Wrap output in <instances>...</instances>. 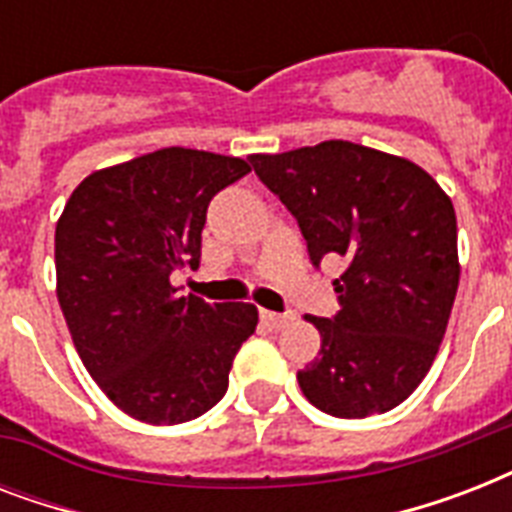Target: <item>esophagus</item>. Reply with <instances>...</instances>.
Listing matches in <instances>:
<instances>
[{
    "mask_svg": "<svg viewBox=\"0 0 512 512\" xmlns=\"http://www.w3.org/2000/svg\"><path fill=\"white\" fill-rule=\"evenodd\" d=\"M289 316H284V313H273V311H260V321H263L265 327L268 329H281L284 324H287Z\"/></svg>",
    "mask_w": 512,
    "mask_h": 512,
    "instance_id": "obj_1",
    "label": "esophagus"
}]
</instances>
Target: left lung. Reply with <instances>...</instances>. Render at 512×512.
Listing matches in <instances>:
<instances>
[{"label": "left lung", "instance_id": "obj_1", "mask_svg": "<svg viewBox=\"0 0 512 512\" xmlns=\"http://www.w3.org/2000/svg\"><path fill=\"white\" fill-rule=\"evenodd\" d=\"M249 162L295 215L316 268L345 257L340 311L308 319L321 350L297 372L305 398L345 420L390 412L428 374L449 324L460 284L452 199L409 159L348 140Z\"/></svg>", "mask_w": 512, "mask_h": 512}]
</instances>
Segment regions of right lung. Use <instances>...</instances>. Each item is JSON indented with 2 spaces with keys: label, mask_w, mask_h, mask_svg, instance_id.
<instances>
[{
  "label": "right lung",
  "mask_w": 512,
  "mask_h": 512,
  "mask_svg": "<svg viewBox=\"0 0 512 512\" xmlns=\"http://www.w3.org/2000/svg\"><path fill=\"white\" fill-rule=\"evenodd\" d=\"M247 172L236 156L162 148L84 177L60 215V311L92 380L135 420L209 412L255 332V305L180 297L170 284L177 268L199 265L212 196Z\"/></svg>",
  "instance_id": "obj_1"
}]
</instances>
